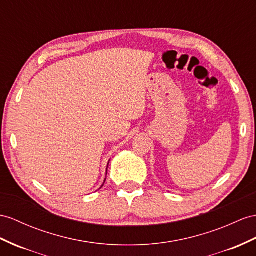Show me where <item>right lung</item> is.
<instances>
[{
  "label": "right lung",
  "instance_id": "1",
  "mask_svg": "<svg viewBox=\"0 0 256 256\" xmlns=\"http://www.w3.org/2000/svg\"><path fill=\"white\" fill-rule=\"evenodd\" d=\"M107 168H108V166H107Z\"/></svg>",
  "mask_w": 256,
  "mask_h": 256
}]
</instances>
